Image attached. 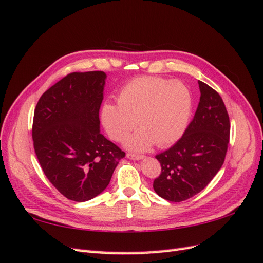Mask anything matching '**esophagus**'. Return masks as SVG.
Returning <instances> with one entry per match:
<instances>
[{
    "instance_id": "esophagus-1",
    "label": "esophagus",
    "mask_w": 263,
    "mask_h": 263,
    "mask_svg": "<svg viewBox=\"0 0 263 263\" xmlns=\"http://www.w3.org/2000/svg\"><path fill=\"white\" fill-rule=\"evenodd\" d=\"M126 157L131 160H141L144 158V156L141 155H135V154H127Z\"/></svg>"
}]
</instances>
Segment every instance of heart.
I'll return each instance as SVG.
<instances>
[{"instance_id": "b5f03b06", "label": "heart", "mask_w": 263, "mask_h": 263, "mask_svg": "<svg viewBox=\"0 0 263 263\" xmlns=\"http://www.w3.org/2000/svg\"><path fill=\"white\" fill-rule=\"evenodd\" d=\"M193 98L180 80L140 77L121 89L119 103L106 102L102 122L110 139L120 141L136 127L141 128L125 140L127 149L146 152L156 143L160 148L176 142L185 132Z\"/></svg>"}]
</instances>
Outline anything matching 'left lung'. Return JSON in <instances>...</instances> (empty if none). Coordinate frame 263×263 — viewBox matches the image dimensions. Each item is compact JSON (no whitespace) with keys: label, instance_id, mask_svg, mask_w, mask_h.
Instances as JSON below:
<instances>
[{"label":"left lung","instance_id":"left-lung-1","mask_svg":"<svg viewBox=\"0 0 263 263\" xmlns=\"http://www.w3.org/2000/svg\"><path fill=\"white\" fill-rule=\"evenodd\" d=\"M200 102L183 137L156 156L161 165L154 190L160 198L181 202L202 191L221 168L230 142L231 123L216 90L198 81Z\"/></svg>","mask_w":263,"mask_h":263}]
</instances>
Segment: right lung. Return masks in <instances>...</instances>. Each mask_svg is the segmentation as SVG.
I'll return each mask as SVG.
<instances>
[{"mask_svg": "<svg viewBox=\"0 0 263 263\" xmlns=\"http://www.w3.org/2000/svg\"><path fill=\"white\" fill-rule=\"evenodd\" d=\"M103 71L73 72L39 98L32 140L48 181L65 198L85 202L107 187L125 153L100 133Z\"/></svg>", "mask_w": 263, "mask_h": 263, "instance_id": "add662e5", "label": "right lung"}]
</instances>
